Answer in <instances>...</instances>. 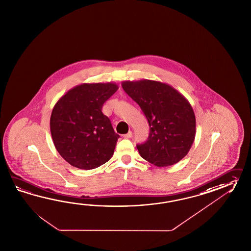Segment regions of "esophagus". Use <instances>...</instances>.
Instances as JSON below:
<instances>
[{"instance_id": "esophagus-1", "label": "esophagus", "mask_w": 251, "mask_h": 251, "mask_svg": "<svg viewBox=\"0 0 251 251\" xmlns=\"http://www.w3.org/2000/svg\"><path fill=\"white\" fill-rule=\"evenodd\" d=\"M131 136H132V132H131V131H128V133L124 134V135H123V138H125V139H129V138H131Z\"/></svg>"}]
</instances>
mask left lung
Segmentation results:
<instances>
[{"label":"left lung","instance_id":"left-lung-1","mask_svg":"<svg viewBox=\"0 0 251 251\" xmlns=\"http://www.w3.org/2000/svg\"><path fill=\"white\" fill-rule=\"evenodd\" d=\"M123 90L144 112L150 136L137 145L139 155L156 167L183 159L195 138V115L189 101L169 84L143 79L123 81Z\"/></svg>","mask_w":251,"mask_h":251}]
</instances>
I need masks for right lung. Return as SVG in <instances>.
Returning a JSON list of instances; mask_svg holds the SVG:
<instances>
[{
    "label": "right lung",
    "instance_id": "right-lung-1",
    "mask_svg": "<svg viewBox=\"0 0 251 251\" xmlns=\"http://www.w3.org/2000/svg\"><path fill=\"white\" fill-rule=\"evenodd\" d=\"M118 88L114 83L79 84L54 106L52 139L57 152L73 167L94 169L113 155L120 136L101 108Z\"/></svg>",
    "mask_w": 251,
    "mask_h": 251
}]
</instances>
